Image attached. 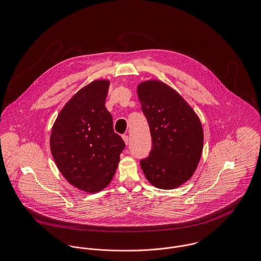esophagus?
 I'll use <instances>...</instances> for the list:
<instances>
[{
  "label": "esophagus",
  "instance_id": "34e87169",
  "mask_svg": "<svg viewBox=\"0 0 261 261\" xmlns=\"http://www.w3.org/2000/svg\"><path fill=\"white\" fill-rule=\"evenodd\" d=\"M122 140H123V142H124V144L125 145H128V137L127 136H122Z\"/></svg>",
  "mask_w": 261,
  "mask_h": 261
}]
</instances>
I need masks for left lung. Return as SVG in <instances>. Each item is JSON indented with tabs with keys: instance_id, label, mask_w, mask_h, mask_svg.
<instances>
[{
	"instance_id": "left-lung-1",
	"label": "left lung",
	"mask_w": 261,
	"mask_h": 261,
	"mask_svg": "<svg viewBox=\"0 0 261 261\" xmlns=\"http://www.w3.org/2000/svg\"><path fill=\"white\" fill-rule=\"evenodd\" d=\"M137 92L152 144L149 156L141 161L142 170L159 189L182 186L195 173L202 155L201 120L174 88L158 79L139 83Z\"/></svg>"
}]
</instances>
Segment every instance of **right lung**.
I'll return each mask as SVG.
<instances>
[{
  "mask_svg": "<svg viewBox=\"0 0 261 261\" xmlns=\"http://www.w3.org/2000/svg\"><path fill=\"white\" fill-rule=\"evenodd\" d=\"M110 83L97 79L78 90L58 113L50 135L59 172L72 186L88 193L110 185L125 147L106 108Z\"/></svg>",
  "mask_w": 261,
  "mask_h": 261,
  "instance_id": "1",
  "label": "right lung"
}]
</instances>
